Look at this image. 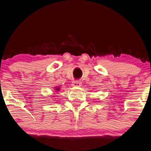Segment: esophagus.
<instances>
[{
  "instance_id": "esophagus-1",
  "label": "esophagus",
  "mask_w": 151,
  "mask_h": 151,
  "mask_svg": "<svg viewBox=\"0 0 151 151\" xmlns=\"http://www.w3.org/2000/svg\"><path fill=\"white\" fill-rule=\"evenodd\" d=\"M73 87H81V82L80 81H73L72 84Z\"/></svg>"
}]
</instances>
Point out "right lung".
I'll return each mask as SVG.
<instances>
[{"label":"right lung","mask_w":151,"mask_h":151,"mask_svg":"<svg viewBox=\"0 0 151 151\" xmlns=\"http://www.w3.org/2000/svg\"><path fill=\"white\" fill-rule=\"evenodd\" d=\"M54 91H56V92H58V91H60V88H59L58 86V87H55V90H54Z\"/></svg>","instance_id":"add662e5"}]
</instances>
